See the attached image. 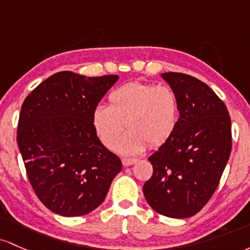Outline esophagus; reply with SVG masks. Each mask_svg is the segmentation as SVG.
Instances as JSON below:
<instances>
[{
  "label": "esophagus",
  "instance_id": "esophagus-1",
  "mask_svg": "<svg viewBox=\"0 0 250 250\" xmlns=\"http://www.w3.org/2000/svg\"><path fill=\"white\" fill-rule=\"evenodd\" d=\"M136 162H137V159H134V158H123L122 159V163L124 167H130V165H133Z\"/></svg>",
  "mask_w": 250,
  "mask_h": 250
}]
</instances>
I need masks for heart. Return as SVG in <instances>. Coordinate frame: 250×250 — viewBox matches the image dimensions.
<instances>
[{"label":"heart","mask_w":250,"mask_h":250,"mask_svg":"<svg viewBox=\"0 0 250 250\" xmlns=\"http://www.w3.org/2000/svg\"><path fill=\"white\" fill-rule=\"evenodd\" d=\"M178 119L175 89L140 81L114 88L108 95V106L98 105L92 113V125L104 146L117 145L124 155H138L147 144L152 147L164 144L177 128ZM125 125L129 131L118 142Z\"/></svg>","instance_id":"heart-1"}]
</instances>
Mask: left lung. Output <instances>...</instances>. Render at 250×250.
<instances>
[{"mask_svg":"<svg viewBox=\"0 0 250 250\" xmlns=\"http://www.w3.org/2000/svg\"><path fill=\"white\" fill-rule=\"evenodd\" d=\"M162 78L178 95L179 119L171 138L148 157L153 173L143 192L158 214L187 218L208 203L220 183L231 152V122L203 81L175 72Z\"/></svg>","mask_w":250,"mask_h":250,"instance_id":"left-lung-1","label":"left lung"}]
</instances>
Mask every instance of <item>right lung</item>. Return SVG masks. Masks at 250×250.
Masks as SVG:
<instances>
[{"label": "right lung", "instance_id": "add662e5", "mask_svg": "<svg viewBox=\"0 0 250 250\" xmlns=\"http://www.w3.org/2000/svg\"><path fill=\"white\" fill-rule=\"evenodd\" d=\"M118 75L87 78L69 71L42 81L22 104L18 145L33 190L64 217L93 211L122 170L103 145L92 113Z\"/></svg>", "mask_w": 250, "mask_h": 250}]
</instances>
